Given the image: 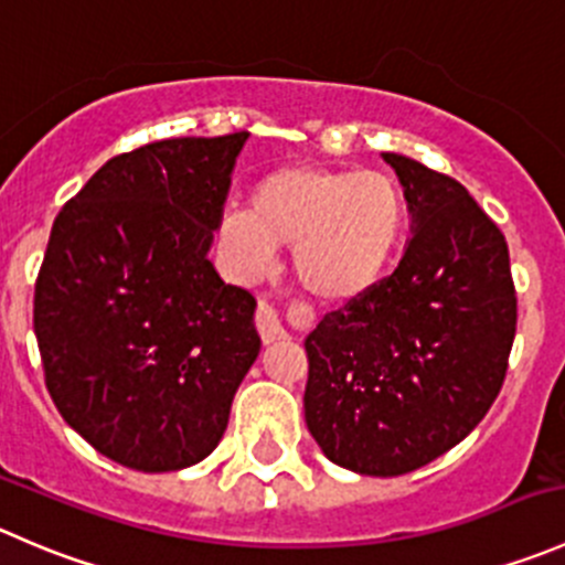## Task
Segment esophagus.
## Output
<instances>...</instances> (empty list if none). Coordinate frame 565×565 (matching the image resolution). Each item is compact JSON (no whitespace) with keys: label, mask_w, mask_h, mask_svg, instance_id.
<instances>
[{"label":"esophagus","mask_w":565,"mask_h":565,"mask_svg":"<svg viewBox=\"0 0 565 565\" xmlns=\"http://www.w3.org/2000/svg\"><path fill=\"white\" fill-rule=\"evenodd\" d=\"M255 327H258V334L264 343H277V340L288 338V332L282 329L280 316H277L275 305H269L266 299L258 301V312H255Z\"/></svg>","instance_id":"34e87169"}]
</instances>
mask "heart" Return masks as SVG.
I'll return each instance as SVG.
<instances>
[{
    "mask_svg": "<svg viewBox=\"0 0 565 565\" xmlns=\"http://www.w3.org/2000/svg\"><path fill=\"white\" fill-rule=\"evenodd\" d=\"M404 227V192L384 172L290 164L255 183L253 209L231 205L216 236L247 280L269 275L277 247H290L307 294L351 301L387 275Z\"/></svg>",
    "mask_w": 565,
    "mask_h": 565,
    "instance_id": "b5f03b06",
    "label": "heart"
}]
</instances>
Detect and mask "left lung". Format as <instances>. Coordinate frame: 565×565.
Segmentation results:
<instances>
[{"label":"left lung","mask_w":565,"mask_h":565,"mask_svg":"<svg viewBox=\"0 0 565 565\" xmlns=\"http://www.w3.org/2000/svg\"><path fill=\"white\" fill-rule=\"evenodd\" d=\"M412 238L398 269L307 334L305 420L329 461L393 478L448 454L508 371L516 290L508 244L459 181L382 153Z\"/></svg>","instance_id":"obj_1"}]
</instances>
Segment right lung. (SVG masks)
<instances>
[{"label": "right lung", "mask_w": 565, "mask_h": 565, "mask_svg": "<svg viewBox=\"0 0 565 565\" xmlns=\"http://www.w3.org/2000/svg\"><path fill=\"white\" fill-rule=\"evenodd\" d=\"M247 137H175L115 156L54 220L32 316L49 395L128 470L203 461L258 360L253 294L209 260Z\"/></svg>", "instance_id": "add662e5"}]
</instances>
